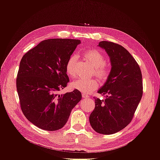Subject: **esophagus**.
Wrapping results in <instances>:
<instances>
[{
    "label": "esophagus",
    "mask_w": 160,
    "mask_h": 160,
    "mask_svg": "<svg viewBox=\"0 0 160 160\" xmlns=\"http://www.w3.org/2000/svg\"><path fill=\"white\" fill-rule=\"evenodd\" d=\"M82 97H83V98H88V95L85 94V93H82Z\"/></svg>",
    "instance_id": "obj_1"
}]
</instances>
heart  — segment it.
Masks as SVG:
<instances>
[{
    "instance_id": "1",
    "label": "heart",
    "mask_w": 160,
    "mask_h": 160,
    "mask_svg": "<svg viewBox=\"0 0 160 160\" xmlns=\"http://www.w3.org/2000/svg\"><path fill=\"white\" fill-rule=\"evenodd\" d=\"M84 59L94 67L93 73L101 79H107L110 72L109 66L105 63L106 59L102 52L97 49H88L83 52ZM77 58L75 55H71L65 63V71L71 78L76 76L75 65ZM99 82L96 79H78L71 83L74 89L79 90L84 93H89L98 88Z\"/></svg>"
}]
</instances>
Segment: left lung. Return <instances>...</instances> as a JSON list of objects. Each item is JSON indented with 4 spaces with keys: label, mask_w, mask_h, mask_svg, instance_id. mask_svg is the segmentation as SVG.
<instances>
[{
    "label": "left lung",
    "mask_w": 160,
    "mask_h": 160,
    "mask_svg": "<svg viewBox=\"0 0 160 160\" xmlns=\"http://www.w3.org/2000/svg\"><path fill=\"white\" fill-rule=\"evenodd\" d=\"M99 46L109 56L111 70L98 91L105 98L94 97L95 107L89 122L96 132L110 135L132 122L143 95L142 75L136 61L122 45L103 41Z\"/></svg>",
    "instance_id": "1"
}]
</instances>
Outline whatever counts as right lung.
<instances>
[{
    "label": "right lung",
    "instance_id": "right-lung-1",
    "mask_svg": "<svg viewBox=\"0 0 160 160\" xmlns=\"http://www.w3.org/2000/svg\"><path fill=\"white\" fill-rule=\"evenodd\" d=\"M80 40H44L22 57L16 81L21 108L40 129L55 131L64 126L72 109L81 99L79 90L59 95L69 81L65 63Z\"/></svg>",
    "mask_w": 160,
    "mask_h": 160
}]
</instances>
